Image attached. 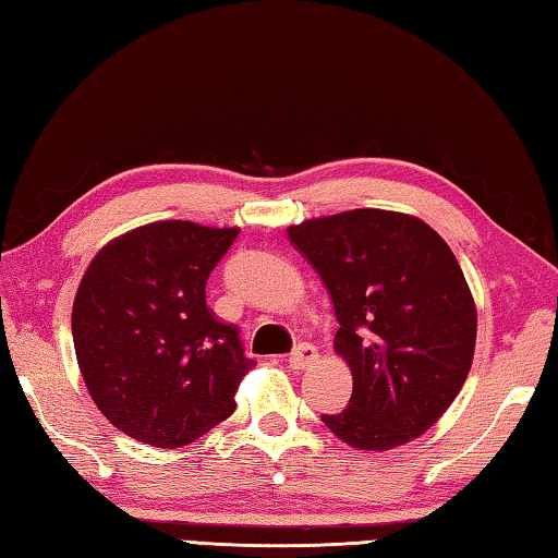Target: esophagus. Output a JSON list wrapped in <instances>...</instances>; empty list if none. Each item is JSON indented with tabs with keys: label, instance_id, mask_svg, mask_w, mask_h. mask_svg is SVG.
<instances>
[{
	"label": "esophagus",
	"instance_id": "1",
	"mask_svg": "<svg viewBox=\"0 0 558 558\" xmlns=\"http://www.w3.org/2000/svg\"><path fill=\"white\" fill-rule=\"evenodd\" d=\"M315 361H317V349H315V345L313 343H301L299 349H295L289 355V367L291 369H305V367H311Z\"/></svg>",
	"mask_w": 558,
	"mask_h": 558
}]
</instances>
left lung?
<instances>
[{
	"label": "left lung",
	"instance_id": "left-lung-1",
	"mask_svg": "<svg viewBox=\"0 0 558 558\" xmlns=\"http://www.w3.org/2000/svg\"><path fill=\"white\" fill-rule=\"evenodd\" d=\"M289 239L325 281L353 393L322 415L361 451H387L437 423L473 365L477 313L456 255L423 219L387 209L307 219Z\"/></svg>",
	"mask_w": 558,
	"mask_h": 558
}]
</instances>
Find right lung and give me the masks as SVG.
<instances>
[{"instance_id": "1", "label": "right lung", "mask_w": 558, "mask_h": 558, "mask_svg": "<svg viewBox=\"0 0 558 558\" xmlns=\"http://www.w3.org/2000/svg\"><path fill=\"white\" fill-rule=\"evenodd\" d=\"M239 229L153 221L107 243L85 269L71 331L85 387L123 435L157 449L203 437L236 408L255 361L207 307L213 269Z\"/></svg>"}]
</instances>
